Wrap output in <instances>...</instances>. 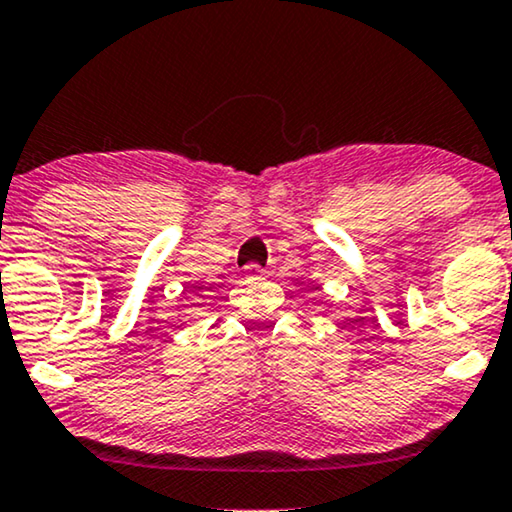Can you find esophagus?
Returning a JSON list of instances; mask_svg holds the SVG:
<instances>
[{
    "mask_svg": "<svg viewBox=\"0 0 512 512\" xmlns=\"http://www.w3.org/2000/svg\"><path fill=\"white\" fill-rule=\"evenodd\" d=\"M244 275H247L249 280H261V277L268 275V270H263L261 265H256V263H249L247 268H244Z\"/></svg>",
    "mask_w": 512,
    "mask_h": 512,
    "instance_id": "obj_1",
    "label": "esophagus"
}]
</instances>
